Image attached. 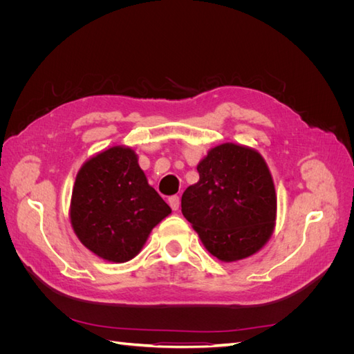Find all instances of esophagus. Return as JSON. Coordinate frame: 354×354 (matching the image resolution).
Here are the masks:
<instances>
[{
	"mask_svg": "<svg viewBox=\"0 0 354 354\" xmlns=\"http://www.w3.org/2000/svg\"><path fill=\"white\" fill-rule=\"evenodd\" d=\"M168 203H169V207L173 208V211H177V209H178V207H180V198H178L177 195H174V196H169Z\"/></svg>",
	"mask_w": 354,
	"mask_h": 354,
	"instance_id": "34e87169",
	"label": "esophagus"
}]
</instances>
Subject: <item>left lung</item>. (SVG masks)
Wrapping results in <instances>:
<instances>
[{
  "label": "left lung",
  "mask_w": 354,
  "mask_h": 354,
  "mask_svg": "<svg viewBox=\"0 0 354 354\" xmlns=\"http://www.w3.org/2000/svg\"><path fill=\"white\" fill-rule=\"evenodd\" d=\"M199 181L181 196V212L203 246L221 261H238L260 251L276 221V192L255 149L224 143L198 164Z\"/></svg>",
  "instance_id": "left-lung-1"
}]
</instances>
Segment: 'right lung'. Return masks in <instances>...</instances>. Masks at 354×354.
Wrapping results in <instances>:
<instances>
[{"mask_svg":"<svg viewBox=\"0 0 354 354\" xmlns=\"http://www.w3.org/2000/svg\"><path fill=\"white\" fill-rule=\"evenodd\" d=\"M168 214L171 208L147 183L130 147L106 149L90 158L75 178L69 211L73 232L106 261L134 259Z\"/></svg>","mask_w":354,"mask_h":354,"instance_id":"add662e5","label":"right lung"}]
</instances>
